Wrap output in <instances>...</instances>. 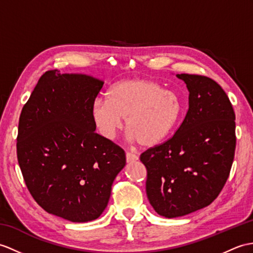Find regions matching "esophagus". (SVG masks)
Wrapping results in <instances>:
<instances>
[{
	"mask_svg": "<svg viewBox=\"0 0 253 253\" xmlns=\"http://www.w3.org/2000/svg\"><path fill=\"white\" fill-rule=\"evenodd\" d=\"M138 155L132 153V152H126V160L127 162H134L138 160Z\"/></svg>",
	"mask_w": 253,
	"mask_h": 253,
	"instance_id": "34e87169",
	"label": "esophagus"
}]
</instances>
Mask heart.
Here are the masks:
<instances>
[{
    "mask_svg": "<svg viewBox=\"0 0 253 253\" xmlns=\"http://www.w3.org/2000/svg\"><path fill=\"white\" fill-rule=\"evenodd\" d=\"M182 110L179 96L150 80L123 81L110 88L108 99L92 102L93 123L104 138L113 139L126 119L129 137L154 146L173 130Z\"/></svg>",
    "mask_w": 253,
    "mask_h": 253,
    "instance_id": "b5f03b06",
    "label": "heart"
}]
</instances>
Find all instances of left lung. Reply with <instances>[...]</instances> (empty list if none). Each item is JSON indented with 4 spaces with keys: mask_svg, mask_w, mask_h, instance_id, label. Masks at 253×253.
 Here are the masks:
<instances>
[{
    "mask_svg": "<svg viewBox=\"0 0 253 253\" xmlns=\"http://www.w3.org/2000/svg\"><path fill=\"white\" fill-rule=\"evenodd\" d=\"M189 89V110L174 134L140 155L150 204L165 218L207 207L230 175L236 148L235 112L210 78L177 74Z\"/></svg>",
    "mask_w": 253,
    "mask_h": 253,
    "instance_id": "1",
    "label": "left lung"
}]
</instances>
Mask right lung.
<instances>
[{
  "instance_id": "right-lung-1",
  "label": "right lung",
  "mask_w": 253,
  "mask_h": 253,
  "mask_svg": "<svg viewBox=\"0 0 253 253\" xmlns=\"http://www.w3.org/2000/svg\"><path fill=\"white\" fill-rule=\"evenodd\" d=\"M103 82L46 71L19 117L17 158L29 192L48 213L71 222L99 218L125 151L96 130L91 105Z\"/></svg>"
}]
</instances>
